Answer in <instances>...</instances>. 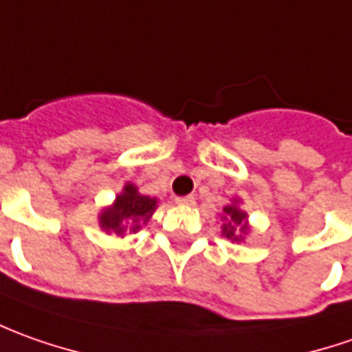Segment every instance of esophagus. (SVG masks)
<instances>
[{"label": "esophagus", "instance_id": "1", "mask_svg": "<svg viewBox=\"0 0 352 352\" xmlns=\"http://www.w3.org/2000/svg\"><path fill=\"white\" fill-rule=\"evenodd\" d=\"M175 202L179 206H195V197H190V195H187V197H177Z\"/></svg>", "mask_w": 352, "mask_h": 352}]
</instances>
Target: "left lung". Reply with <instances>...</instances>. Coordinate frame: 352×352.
<instances>
[{"instance_id": "1", "label": "left lung", "mask_w": 352, "mask_h": 352, "mask_svg": "<svg viewBox=\"0 0 352 352\" xmlns=\"http://www.w3.org/2000/svg\"><path fill=\"white\" fill-rule=\"evenodd\" d=\"M222 222H224L222 224V236L228 237L230 241H241L243 236L249 232L248 214L237 208V200L224 206Z\"/></svg>"}]
</instances>
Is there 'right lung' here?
Here are the masks:
<instances>
[{
  "instance_id": "obj_1",
  "label": "right lung",
  "mask_w": 352,
  "mask_h": 352,
  "mask_svg": "<svg viewBox=\"0 0 352 352\" xmlns=\"http://www.w3.org/2000/svg\"><path fill=\"white\" fill-rule=\"evenodd\" d=\"M155 206H157V199L140 195L138 188L128 183L122 188V192L116 197L115 204L99 214V226L107 234L113 232L116 236H122L126 230L138 232L152 218Z\"/></svg>"
}]
</instances>
